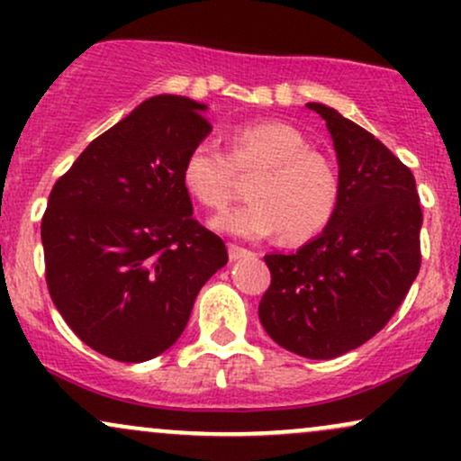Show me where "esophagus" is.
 <instances>
[{"label": "esophagus", "mask_w": 461, "mask_h": 461, "mask_svg": "<svg viewBox=\"0 0 461 461\" xmlns=\"http://www.w3.org/2000/svg\"><path fill=\"white\" fill-rule=\"evenodd\" d=\"M227 251H230V260H240V258H245V256H249V253H251L249 249L238 247V245H234V242L227 247Z\"/></svg>", "instance_id": "1"}]
</instances>
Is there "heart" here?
<instances>
[{
	"label": "heart",
	"instance_id": "obj_1",
	"mask_svg": "<svg viewBox=\"0 0 461 461\" xmlns=\"http://www.w3.org/2000/svg\"><path fill=\"white\" fill-rule=\"evenodd\" d=\"M249 186L251 203L214 219L216 230L240 238H267L282 231L303 242L331 223L340 201V179L327 156L293 125L277 121L247 123L230 134V153L214 140L190 147L182 184L190 197L210 210H223L234 197L236 173H257Z\"/></svg>",
	"mask_w": 461,
	"mask_h": 461
}]
</instances>
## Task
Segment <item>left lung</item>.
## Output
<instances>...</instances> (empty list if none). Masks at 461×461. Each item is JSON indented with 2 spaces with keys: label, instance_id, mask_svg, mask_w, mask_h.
Instances as JSON below:
<instances>
[{
  "label": "left lung",
  "instance_id": "8db88e82",
  "mask_svg": "<svg viewBox=\"0 0 461 461\" xmlns=\"http://www.w3.org/2000/svg\"><path fill=\"white\" fill-rule=\"evenodd\" d=\"M308 108L331 134L340 201L297 253L264 256L271 285L258 314L279 347L331 359L370 340L399 310L420 271L422 210L414 176L382 140L333 108Z\"/></svg>",
  "mask_w": 461,
  "mask_h": 461
}]
</instances>
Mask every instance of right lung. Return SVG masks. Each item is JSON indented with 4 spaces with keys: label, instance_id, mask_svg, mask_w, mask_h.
Masks as SVG:
<instances>
[{
    "label": "right lung",
    "instance_id": "1",
    "mask_svg": "<svg viewBox=\"0 0 461 461\" xmlns=\"http://www.w3.org/2000/svg\"><path fill=\"white\" fill-rule=\"evenodd\" d=\"M205 104L158 95L97 136L54 184L41 223L51 301L116 362H147L182 336L225 242L193 216L182 164L212 125Z\"/></svg>",
    "mask_w": 461,
    "mask_h": 461
}]
</instances>
